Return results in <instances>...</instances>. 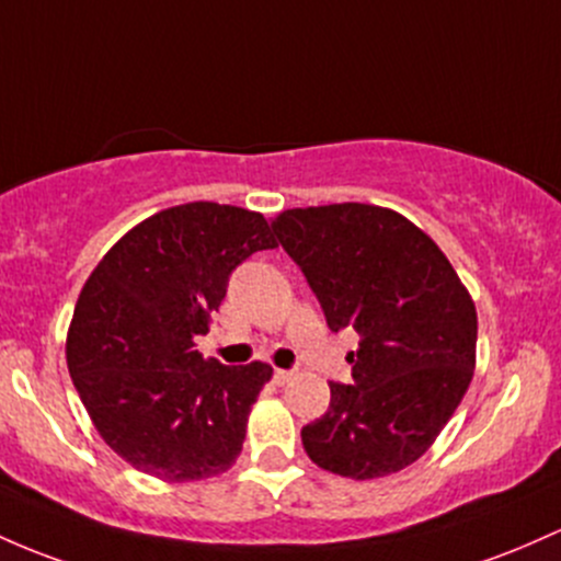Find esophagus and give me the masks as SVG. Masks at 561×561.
Wrapping results in <instances>:
<instances>
[{
	"label": "esophagus",
	"instance_id": "esophagus-1",
	"mask_svg": "<svg viewBox=\"0 0 561 561\" xmlns=\"http://www.w3.org/2000/svg\"><path fill=\"white\" fill-rule=\"evenodd\" d=\"M295 375H298L295 370H274V380H276V383H279V386H285V383H290Z\"/></svg>",
	"mask_w": 561,
	"mask_h": 561
}]
</instances>
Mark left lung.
I'll list each match as a JSON object with an SVG mask.
<instances>
[{"instance_id":"left-lung-1","label":"left lung","mask_w":561,"mask_h":561,"mask_svg":"<svg viewBox=\"0 0 561 561\" xmlns=\"http://www.w3.org/2000/svg\"><path fill=\"white\" fill-rule=\"evenodd\" d=\"M304 271L332 332H359L354 383H330V408L300 428L319 469L351 479L402 471L428 450L471 383L477 309L417 226L386 207H295L271 220Z\"/></svg>"}]
</instances>
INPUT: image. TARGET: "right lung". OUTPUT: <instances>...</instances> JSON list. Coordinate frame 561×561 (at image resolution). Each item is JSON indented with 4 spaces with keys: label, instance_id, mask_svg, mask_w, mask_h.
<instances>
[{
    "label": "right lung",
    "instance_id": "right-lung-1",
    "mask_svg": "<svg viewBox=\"0 0 561 561\" xmlns=\"http://www.w3.org/2000/svg\"><path fill=\"white\" fill-rule=\"evenodd\" d=\"M276 248L261 213L215 202L162 210L127 231L79 293L69 373L98 434L164 482L224 473L271 367L205 359V335L233 268Z\"/></svg>",
    "mask_w": 561,
    "mask_h": 561
}]
</instances>
